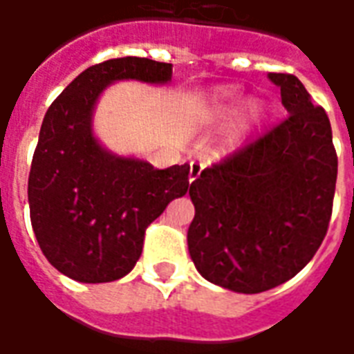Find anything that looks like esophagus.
<instances>
[{
	"instance_id": "34e87169",
	"label": "esophagus",
	"mask_w": 354,
	"mask_h": 354,
	"mask_svg": "<svg viewBox=\"0 0 354 354\" xmlns=\"http://www.w3.org/2000/svg\"><path fill=\"white\" fill-rule=\"evenodd\" d=\"M201 170H203V165H199V162L189 165V182H195L201 176Z\"/></svg>"
}]
</instances>
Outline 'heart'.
Returning a JSON list of instances; mask_svg holds the SVG:
<instances>
[{
	"mask_svg": "<svg viewBox=\"0 0 354 354\" xmlns=\"http://www.w3.org/2000/svg\"><path fill=\"white\" fill-rule=\"evenodd\" d=\"M245 96L237 91H233L230 87L214 88L212 93H208L207 100L201 106V117L203 121L208 124H222L225 121H230L233 117H237L243 108H245ZM267 117V108L258 100H252L246 108L245 123L239 127L237 131L231 134L227 142H225V149H235L241 142V136L248 124L261 123Z\"/></svg>",
	"mask_w": 354,
	"mask_h": 354,
	"instance_id": "1",
	"label": "heart"
}]
</instances>
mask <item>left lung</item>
<instances>
[{"label": "left lung", "mask_w": 354, "mask_h": 354, "mask_svg": "<svg viewBox=\"0 0 354 354\" xmlns=\"http://www.w3.org/2000/svg\"><path fill=\"white\" fill-rule=\"evenodd\" d=\"M267 77L290 115L189 185V256L208 282L239 294L274 288L311 261L328 231L337 178L326 111L313 106L296 75Z\"/></svg>", "instance_id": "1"}]
</instances>
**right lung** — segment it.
<instances>
[{"mask_svg": "<svg viewBox=\"0 0 354 354\" xmlns=\"http://www.w3.org/2000/svg\"><path fill=\"white\" fill-rule=\"evenodd\" d=\"M167 85L172 64L111 58L81 72L45 113L28 178L30 220L53 267L77 282H111L136 266L149 223L189 189V165L153 169L94 136L102 93L117 81Z\"/></svg>", "mask_w": 354, "mask_h": 354, "instance_id": "add662e5", "label": "right lung"}]
</instances>
